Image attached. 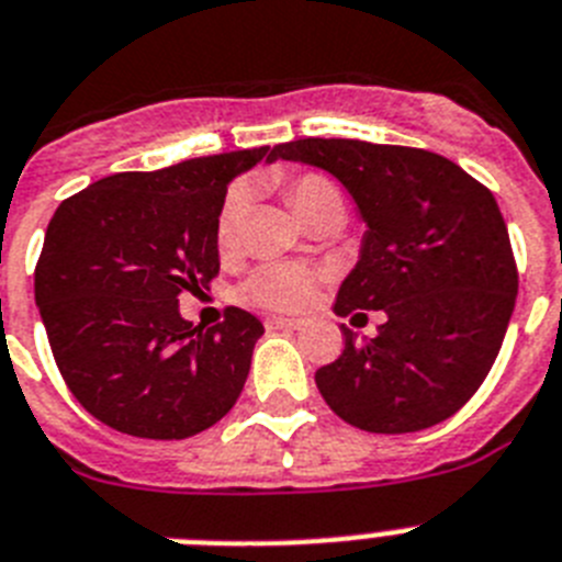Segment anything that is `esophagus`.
<instances>
[{
    "mask_svg": "<svg viewBox=\"0 0 562 562\" xmlns=\"http://www.w3.org/2000/svg\"><path fill=\"white\" fill-rule=\"evenodd\" d=\"M268 328H291V331H296L300 325H303V319H291V317H268L266 319Z\"/></svg>",
    "mask_w": 562,
    "mask_h": 562,
    "instance_id": "1",
    "label": "esophagus"
}]
</instances>
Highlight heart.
<instances>
[{"label": "heart", "instance_id": "1", "mask_svg": "<svg viewBox=\"0 0 562 562\" xmlns=\"http://www.w3.org/2000/svg\"><path fill=\"white\" fill-rule=\"evenodd\" d=\"M285 191H289L294 209L300 211L305 223H311L319 211L331 209V205H342V191L331 177L325 173H294L285 179ZM245 209H248V188L243 182L231 186L225 193L223 209L216 216V245L220 251H234L243 234ZM323 271L314 266H303V262H266L251 277L239 285V296L248 305H259V308L273 311H294L303 308L308 303Z\"/></svg>", "mask_w": 562, "mask_h": 562}]
</instances>
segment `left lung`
I'll list each match as a JSON object with an SVG mask.
<instances>
[{"label":"left lung","mask_w":562,"mask_h":562,"mask_svg":"<svg viewBox=\"0 0 562 562\" xmlns=\"http://www.w3.org/2000/svg\"><path fill=\"white\" fill-rule=\"evenodd\" d=\"M268 159L334 173L369 223L334 314L385 319L374 339L342 328V353L314 374L331 412L374 434L423 431L460 412L492 371L517 300L494 193L451 159L405 145L308 136L273 145Z\"/></svg>","instance_id":"obj_1"}]
</instances>
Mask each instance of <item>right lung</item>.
Instances as JSON below:
<instances>
[{
  "label": "right lung",
  "instance_id": "obj_1",
  "mask_svg": "<svg viewBox=\"0 0 562 562\" xmlns=\"http://www.w3.org/2000/svg\"><path fill=\"white\" fill-rule=\"evenodd\" d=\"M268 145L99 179L56 209L33 294L56 369L88 414L131 437L186 440L234 408L262 323L243 308L202 328L179 294L220 273L228 182Z\"/></svg>",
  "mask_w": 562,
  "mask_h": 562
}]
</instances>
